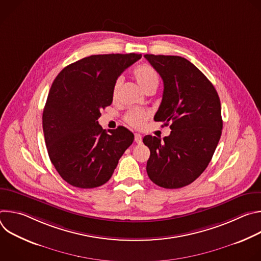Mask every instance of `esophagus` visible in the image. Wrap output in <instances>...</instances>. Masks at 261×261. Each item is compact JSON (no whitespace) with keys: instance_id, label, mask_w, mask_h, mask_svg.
Returning <instances> with one entry per match:
<instances>
[{"instance_id":"esophagus-1","label":"esophagus","mask_w":261,"mask_h":261,"mask_svg":"<svg viewBox=\"0 0 261 261\" xmlns=\"http://www.w3.org/2000/svg\"><path fill=\"white\" fill-rule=\"evenodd\" d=\"M134 140H135L136 143H141V141H142L141 135L138 134V133H135V134H134Z\"/></svg>"}]
</instances>
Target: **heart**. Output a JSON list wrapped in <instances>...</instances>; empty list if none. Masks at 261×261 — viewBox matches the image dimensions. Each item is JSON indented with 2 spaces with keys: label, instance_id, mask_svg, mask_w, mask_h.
Masks as SVG:
<instances>
[{
  "label": "heart",
  "instance_id": "b5f03b06",
  "mask_svg": "<svg viewBox=\"0 0 261 261\" xmlns=\"http://www.w3.org/2000/svg\"><path fill=\"white\" fill-rule=\"evenodd\" d=\"M133 76L136 80L139 87L144 91H148L151 89H157L159 85V77L157 72L148 65H139L133 70ZM122 77H118L115 82L113 88V99L116 100L119 97L120 87L122 85ZM151 117V113L145 109L140 108H132L125 115V121L128 125L133 128L139 129L141 128L147 119Z\"/></svg>",
  "mask_w": 261,
  "mask_h": 261
}]
</instances>
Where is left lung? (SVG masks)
I'll return each mask as SVG.
<instances>
[{"label":"left lung","instance_id":"1","mask_svg":"<svg viewBox=\"0 0 261 261\" xmlns=\"http://www.w3.org/2000/svg\"><path fill=\"white\" fill-rule=\"evenodd\" d=\"M164 84L156 122L170 125L162 140L146 135L150 148L146 172L153 182L165 189H177L193 182L207 167L222 133L221 103L204 74L178 56L144 55Z\"/></svg>","mask_w":261,"mask_h":261}]
</instances>
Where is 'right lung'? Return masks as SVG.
Listing matches in <instances>:
<instances>
[{
	"instance_id": "right-lung-1",
	"label": "right lung",
	"mask_w": 261,
	"mask_h": 261,
	"mask_svg": "<svg viewBox=\"0 0 261 261\" xmlns=\"http://www.w3.org/2000/svg\"><path fill=\"white\" fill-rule=\"evenodd\" d=\"M141 58L137 54L95 55L65 67L54 81L42 126L51 163L74 187L92 189L113 175L134 135L120 126L107 133L100 111L113 102L120 74Z\"/></svg>"
}]
</instances>
